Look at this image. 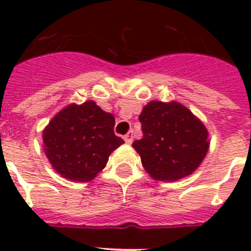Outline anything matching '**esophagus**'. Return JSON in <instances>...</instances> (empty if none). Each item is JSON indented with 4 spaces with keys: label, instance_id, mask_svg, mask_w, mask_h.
Wrapping results in <instances>:
<instances>
[{
    "label": "esophagus",
    "instance_id": "esophagus-1",
    "mask_svg": "<svg viewBox=\"0 0 251 251\" xmlns=\"http://www.w3.org/2000/svg\"><path fill=\"white\" fill-rule=\"evenodd\" d=\"M123 138H124V141H126V143H127V145H130V143L133 142V132H132V130H130V132H128L127 134L123 137Z\"/></svg>",
    "mask_w": 251,
    "mask_h": 251
}]
</instances>
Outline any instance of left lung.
Masks as SVG:
<instances>
[{
  "mask_svg": "<svg viewBox=\"0 0 251 251\" xmlns=\"http://www.w3.org/2000/svg\"><path fill=\"white\" fill-rule=\"evenodd\" d=\"M139 122L143 137L132 146L154 179L176 181L188 176L207 154V129L182 104L150 101Z\"/></svg>",
  "mask_w": 251,
  "mask_h": 251,
  "instance_id": "left-lung-1",
  "label": "left lung"
}]
</instances>
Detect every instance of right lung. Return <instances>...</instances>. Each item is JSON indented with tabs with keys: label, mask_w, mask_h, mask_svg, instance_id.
<instances>
[{
	"label": "right lung",
	"mask_w": 251,
	"mask_h": 251,
	"mask_svg": "<svg viewBox=\"0 0 251 251\" xmlns=\"http://www.w3.org/2000/svg\"><path fill=\"white\" fill-rule=\"evenodd\" d=\"M114 117L93 100L65 106L43 132L44 151L52 168L68 179L92 181L110 153L124 143L114 134Z\"/></svg>",
	"instance_id": "add662e5"
}]
</instances>
